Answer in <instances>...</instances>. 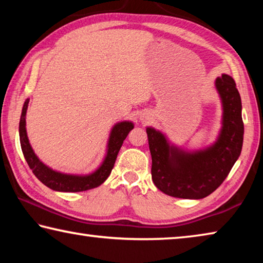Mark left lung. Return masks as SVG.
<instances>
[{
    "label": "left lung",
    "instance_id": "1",
    "mask_svg": "<svg viewBox=\"0 0 263 263\" xmlns=\"http://www.w3.org/2000/svg\"><path fill=\"white\" fill-rule=\"evenodd\" d=\"M216 88L224 112L220 135L210 147L185 152L169 146L161 132L153 127L146 128L152 155V180L166 195L189 199L206 197L224 182L241 153V99L234 80L222 74L216 80Z\"/></svg>",
    "mask_w": 263,
    "mask_h": 263
}]
</instances>
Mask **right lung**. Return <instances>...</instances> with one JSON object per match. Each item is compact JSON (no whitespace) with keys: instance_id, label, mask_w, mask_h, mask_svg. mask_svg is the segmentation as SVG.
Returning a JSON list of instances; mask_svg holds the SVG:
<instances>
[{"instance_id":"obj_1","label":"right lung","mask_w":263,"mask_h":263,"mask_svg":"<svg viewBox=\"0 0 263 263\" xmlns=\"http://www.w3.org/2000/svg\"><path fill=\"white\" fill-rule=\"evenodd\" d=\"M28 104L29 100H26L23 105V109H22L21 115V147L30 169H32L33 174L42 183L55 191L78 193V191H84L96 188V186L101 185L106 179H108V176L110 175V173L114 168L116 159H117L119 149H121L124 140H125V138L128 135V132L133 128V124L131 122H122L116 124L112 130H111L108 142V152H106L103 163L101 164V167L97 169L96 172L86 176L62 174V173L52 171L51 168L45 166V164L37 158V155L34 154L32 147H31L25 128V115L26 110H28Z\"/></svg>"}]
</instances>
